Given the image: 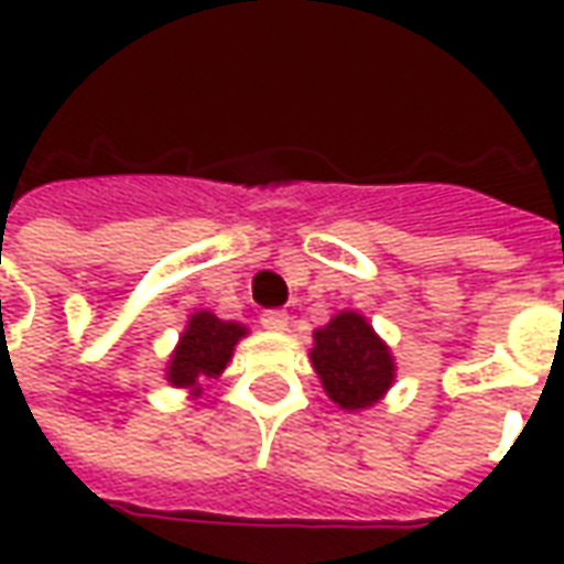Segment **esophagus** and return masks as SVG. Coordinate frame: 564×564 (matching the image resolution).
Instances as JSON below:
<instances>
[{
	"label": "esophagus",
	"mask_w": 564,
	"mask_h": 564,
	"mask_svg": "<svg viewBox=\"0 0 564 564\" xmlns=\"http://www.w3.org/2000/svg\"><path fill=\"white\" fill-rule=\"evenodd\" d=\"M259 323L269 332H286V326H290V314H286V311H265V314L259 317Z\"/></svg>",
	"instance_id": "1"
}]
</instances>
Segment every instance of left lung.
Here are the masks:
<instances>
[{
    "instance_id": "8db88e82",
    "label": "left lung",
    "mask_w": 564,
    "mask_h": 564,
    "mask_svg": "<svg viewBox=\"0 0 564 564\" xmlns=\"http://www.w3.org/2000/svg\"><path fill=\"white\" fill-rule=\"evenodd\" d=\"M311 366L341 411H368L395 383V356L359 311H341L314 329Z\"/></svg>"
}]
</instances>
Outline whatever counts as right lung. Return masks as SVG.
<instances>
[{
    "instance_id": "1",
    "label": "right lung",
    "mask_w": 564,
    "mask_h": 564,
    "mask_svg": "<svg viewBox=\"0 0 564 564\" xmlns=\"http://www.w3.org/2000/svg\"><path fill=\"white\" fill-rule=\"evenodd\" d=\"M241 338H247L245 323L220 319L210 311H193L165 362L169 387L186 390L189 399H198L205 392V383L220 378L223 368L232 362L235 344Z\"/></svg>"
}]
</instances>
